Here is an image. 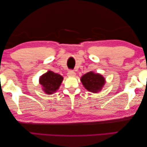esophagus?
Wrapping results in <instances>:
<instances>
[{
    "label": "esophagus",
    "instance_id": "1",
    "mask_svg": "<svg viewBox=\"0 0 147 147\" xmlns=\"http://www.w3.org/2000/svg\"><path fill=\"white\" fill-rule=\"evenodd\" d=\"M76 76V73L73 70H69L68 73V76L69 78H71V77H74Z\"/></svg>",
    "mask_w": 147,
    "mask_h": 147
}]
</instances>
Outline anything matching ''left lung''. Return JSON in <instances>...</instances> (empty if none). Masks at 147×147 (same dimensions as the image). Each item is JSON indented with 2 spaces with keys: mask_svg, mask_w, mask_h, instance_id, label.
Here are the masks:
<instances>
[{
  "mask_svg": "<svg viewBox=\"0 0 147 147\" xmlns=\"http://www.w3.org/2000/svg\"><path fill=\"white\" fill-rule=\"evenodd\" d=\"M105 81V78L102 75L93 71L88 72L81 78V81L86 89L93 93H98L102 90Z\"/></svg>",
  "mask_w": 147,
  "mask_h": 147,
  "instance_id": "left-lung-1",
  "label": "left lung"
}]
</instances>
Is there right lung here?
Listing matches in <instances>:
<instances>
[{
  "label": "right lung",
  "mask_w": 147,
  "mask_h": 147,
  "mask_svg": "<svg viewBox=\"0 0 147 147\" xmlns=\"http://www.w3.org/2000/svg\"><path fill=\"white\" fill-rule=\"evenodd\" d=\"M39 80L40 84L43 87V90L48 94H51L59 89L63 80V78L59 74H56L52 71H48L40 77Z\"/></svg>",
  "instance_id": "add662e5"
}]
</instances>
